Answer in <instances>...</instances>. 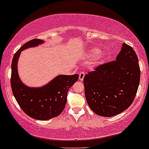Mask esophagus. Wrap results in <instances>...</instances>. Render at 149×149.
Segmentation results:
<instances>
[{"instance_id": "obj_1", "label": "esophagus", "mask_w": 149, "mask_h": 149, "mask_svg": "<svg viewBox=\"0 0 149 149\" xmlns=\"http://www.w3.org/2000/svg\"><path fill=\"white\" fill-rule=\"evenodd\" d=\"M84 75H85V74H84V72H81L79 73V79L81 81H82L83 80H84Z\"/></svg>"}]
</instances>
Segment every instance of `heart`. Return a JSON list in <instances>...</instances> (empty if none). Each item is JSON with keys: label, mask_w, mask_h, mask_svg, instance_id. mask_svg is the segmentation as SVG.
Instances as JSON below:
<instances>
[{"label": "heart", "mask_w": 149, "mask_h": 149, "mask_svg": "<svg viewBox=\"0 0 149 149\" xmlns=\"http://www.w3.org/2000/svg\"><path fill=\"white\" fill-rule=\"evenodd\" d=\"M100 49L97 47H92L88 50L87 52V56L89 57H94V64L97 65V64L100 63V62H103L104 60L106 59L107 55L105 52H100Z\"/></svg>", "instance_id": "obj_1"}]
</instances>
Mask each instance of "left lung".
<instances>
[{
    "mask_svg": "<svg viewBox=\"0 0 149 149\" xmlns=\"http://www.w3.org/2000/svg\"><path fill=\"white\" fill-rule=\"evenodd\" d=\"M139 81L138 57L131 46L123 43L116 60L100 65L84 76L86 100L99 116H116L131 106Z\"/></svg>",
    "mask_w": 149,
    "mask_h": 149,
    "instance_id": "obj_1",
    "label": "left lung"
}]
</instances>
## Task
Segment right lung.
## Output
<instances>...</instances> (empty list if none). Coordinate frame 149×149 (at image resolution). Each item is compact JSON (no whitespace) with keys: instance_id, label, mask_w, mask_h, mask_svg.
Instances as JSON below:
<instances>
[{"instance_id":"right-lung-1","label":"right lung","mask_w":149,"mask_h":149,"mask_svg":"<svg viewBox=\"0 0 149 149\" xmlns=\"http://www.w3.org/2000/svg\"><path fill=\"white\" fill-rule=\"evenodd\" d=\"M42 43V40H32L17 51L11 65L10 84L13 94L24 112L35 119L48 120L59 116L63 111L69 89L78 80L79 75H58L41 87H30L23 84L17 72L20 53L24 49Z\"/></svg>"}]
</instances>
